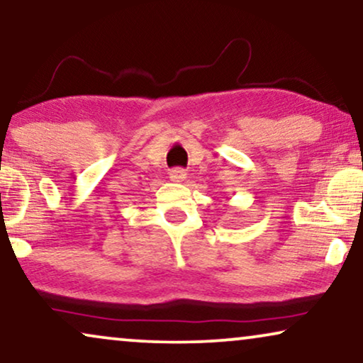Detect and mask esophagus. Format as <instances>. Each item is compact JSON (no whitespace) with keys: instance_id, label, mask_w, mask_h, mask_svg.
<instances>
[{"instance_id":"obj_1","label":"esophagus","mask_w":363,"mask_h":363,"mask_svg":"<svg viewBox=\"0 0 363 363\" xmlns=\"http://www.w3.org/2000/svg\"><path fill=\"white\" fill-rule=\"evenodd\" d=\"M186 178V172L183 168H175V170L170 172V180L180 183Z\"/></svg>"}]
</instances>
